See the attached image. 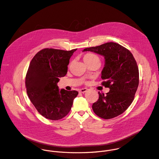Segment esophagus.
Wrapping results in <instances>:
<instances>
[{"label":"esophagus","instance_id":"esophagus-1","mask_svg":"<svg viewBox=\"0 0 159 159\" xmlns=\"http://www.w3.org/2000/svg\"><path fill=\"white\" fill-rule=\"evenodd\" d=\"M87 91V89H86V88L81 89H80V90H79V93H82V94H84V93H86Z\"/></svg>","mask_w":159,"mask_h":159}]
</instances>
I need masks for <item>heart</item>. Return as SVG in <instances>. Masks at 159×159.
<instances>
[{"label":"heart","instance_id":"heart-1","mask_svg":"<svg viewBox=\"0 0 159 159\" xmlns=\"http://www.w3.org/2000/svg\"><path fill=\"white\" fill-rule=\"evenodd\" d=\"M84 60L85 62H92V61H99L100 62V58L99 57L94 53H87L84 57Z\"/></svg>","mask_w":159,"mask_h":159}]
</instances>
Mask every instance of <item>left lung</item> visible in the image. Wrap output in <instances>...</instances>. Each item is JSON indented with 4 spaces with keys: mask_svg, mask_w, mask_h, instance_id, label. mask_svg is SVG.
Returning a JSON list of instances; mask_svg holds the SVG:
<instances>
[{
    "mask_svg": "<svg viewBox=\"0 0 159 159\" xmlns=\"http://www.w3.org/2000/svg\"><path fill=\"white\" fill-rule=\"evenodd\" d=\"M102 55L105 65L101 72L102 85L109 88L104 96L99 93L93 109L99 117L109 120L124 112L132 103L139 84V67L132 53L121 45L109 42L85 48Z\"/></svg>",
    "mask_w": 159,
    "mask_h": 159,
    "instance_id": "8db88e82",
    "label": "left lung"
}]
</instances>
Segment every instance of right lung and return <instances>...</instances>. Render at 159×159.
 <instances>
[{"label": "right lung", "mask_w": 159, "mask_h": 159, "mask_svg": "<svg viewBox=\"0 0 159 159\" xmlns=\"http://www.w3.org/2000/svg\"><path fill=\"white\" fill-rule=\"evenodd\" d=\"M77 49L65 51L44 48L30 62L26 76L28 96L40 115L51 120H58L68 115L79 93L59 90V78L68 70L69 60Z\"/></svg>", "instance_id": "obj_1"}]
</instances>
